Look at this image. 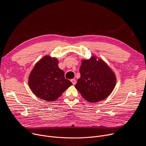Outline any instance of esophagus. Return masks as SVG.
Here are the masks:
<instances>
[{"mask_svg":"<svg viewBox=\"0 0 146 146\" xmlns=\"http://www.w3.org/2000/svg\"><path fill=\"white\" fill-rule=\"evenodd\" d=\"M71 81H72V84H73V85H75V84H76V80H75V79H72V80H71Z\"/></svg>","mask_w":146,"mask_h":146,"instance_id":"34e87169","label":"esophagus"}]
</instances>
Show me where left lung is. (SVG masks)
Wrapping results in <instances>:
<instances>
[{"mask_svg":"<svg viewBox=\"0 0 146 146\" xmlns=\"http://www.w3.org/2000/svg\"><path fill=\"white\" fill-rule=\"evenodd\" d=\"M80 77L75 88L82 98L95 103L108 98L116 84L114 72L102 59L92 55L89 59L81 60Z\"/></svg>","mask_w":146,"mask_h":146,"instance_id":"1","label":"left lung"}]
</instances>
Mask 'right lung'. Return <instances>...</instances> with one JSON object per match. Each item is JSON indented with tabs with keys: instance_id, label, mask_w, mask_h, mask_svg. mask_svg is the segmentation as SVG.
Returning <instances> with one entry per match:
<instances>
[{
	"instance_id": "right-lung-1",
	"label": "right lung",
	"mask_w": 146,
	"mask_h": 146,
	"mask_svg": "<svg viewBox=\"0 0 146 146\" xmlns=\"http://www.w3.org/2000/svg\"><path fill=\"white\" fill-rule=\"evenodd\" d=\"M58 63L56 58L45 55L34 66L28 77V84L37 97L47 102L54 101L72 85L65 78V73L59 68Z\"/></svg>"
}]
</instances>
